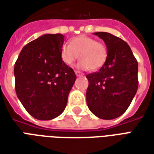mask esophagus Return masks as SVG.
Here are the masks:
<instances>
[{"label":"esophagus","mask_w":154,"mask_h":154,"mask_svg":"<svg viewBox=\"0 0 154 154\" xmlns=\"http://www.w3.org/2000/svg\"><path fill=\"white\" fill-rule=\"evenodd\" d=\"M75 73L77 75V77H83L84 73H82V72H79V71H75Z\"/></svg>","instance_id":"esophagus-1"}]
</instances>
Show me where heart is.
<instances>
[{"mask_svg": "<svg viewBox=\"0 0 154 154\" xmlns=\"http://www.w3.org/2000/svg\"><path fill=\"white\" fill-rule=\"evenodd\" d=\"M80 56L78 67L83 70L97 71L106 63L108 50L106 44L87 35H80L64 44L61 48L60 57L64 63L71 66Z\"/></svg>", "mask_w": 154, "mask_h": 154, "instance_id": "heart-1", "label": "heart"}]
</instances>
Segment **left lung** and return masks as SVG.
Returning <instances> with one entry per match:
<instances>
[{
  "instance_id": "obj_1",
  "label": "left lung",
  "mask_w": 154,
  "mask_h": 154,
  "mask_svg": "<svg viewBox=\"0 0 154 154\" xmlns=\"http://www.w3.org/2000/svg\"><path fill=\"white\" fill-rule=\"evenodd\" d=\"M108 50L106 63L100 70L87 74L88 108L97 117L113 119L125 113L135 96L138 62L128 44L106 32H97Z\"/></svg>"
}]
</instances>
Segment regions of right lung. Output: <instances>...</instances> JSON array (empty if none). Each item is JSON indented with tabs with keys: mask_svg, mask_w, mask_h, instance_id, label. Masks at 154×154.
Listing matches in <instances>:
<instances>
[{
	"mask_svg": "<svg viewBox=\"0 0 154 154\" xmlns=\"http://www.w3.org/2000/svg\"><path fill=\"white\" fill-rule=\"evenodd\" d=\"M63 41L61 34L42 35L26 44L15 62L16 95L35 119H54L67 106L77 77L61 59Z\"/></svg>",
	"mask_w": 154,
	"mask_h": 154,
	"instance_id": "add662e5",
	"label": "right lung"
}]
</instances>
